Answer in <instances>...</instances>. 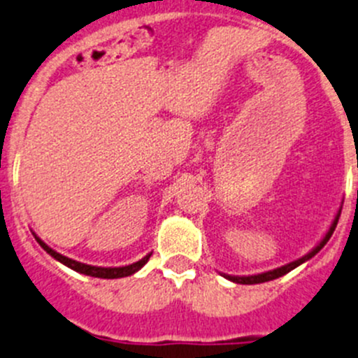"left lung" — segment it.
Masks as SVG:
<instances>
[{
	"mask_svg": "<svg viewBox=\"0 0 358 358\" xmlns=\"http://www.w3.org/2000/svg\"><path fill=\"white\" fill-rule=\"evenodd\" d=\"M339 215H341V211H338V215L334 217V220H332L331 227H329V231L325 232V236L322 238V241L318 243L317 246H315L311 252H308L306 255H303L301 259L297 260H292V262L285 264V266L282 267H276V269H271V271H266V273H259V275H250V276H232V275H225V273H222V276L227 280H231V282L234 283H241V285H255V283H264V282H271V280H276L280 278V276L287 275V273H290L292 269H296L297 266H301L303 262H306V260H310L311 257L317 255L318 252H320L322 248H324L325 245H327V241L331 239L332 232H334L336 225H338V220H339Z\"/></svg>",
	"mask_w": 358,
	"mask_h": 358,
	"instance_id": "obj_1",
	"label": "left lung"
}]
</instances>
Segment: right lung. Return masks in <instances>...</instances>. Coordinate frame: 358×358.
<instances>
[{"label":"right lung","mask_w":358,"mask_h":358,"mask_svg":"<svg viewBox=\"0 0 358 358\" xmlns=\"http://www.w3.org/2000/svg\"><path fill=\"white\" fill-rule=\"evenodd\" d=\"M34 238H36V241L40 243L41 248H43L45 252L48 253V255L54 257L55 260H59V262L64 264V266H68L69 269H73V271L80 273V275L94 276V278L113 280V278H124V276L134 275V273L140 271L141 267H143L145 264L148 262V259H150V255H152V253H148V255H145L143 259L138 260V262H134V264H129V266H122V267H98V266H89V264L78 262V260H73V259H69V257L61 255V253H59V252L52 250L50 246L47 245V243L41 241V239L38 238L36 234H34Z\"/></svg>","instance_id":"right-lung-1"}]
</instances>
